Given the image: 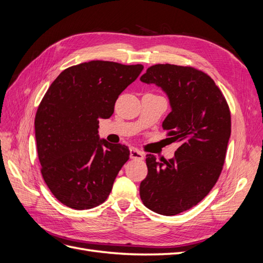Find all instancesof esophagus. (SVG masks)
Wrapping results in <instances>:
<instances>
[{"instance_id":"esophagus-1","label":"esophagus","mask_w":263,"mask_h":263,"mask_svg":"<svg viewBox=\"0 0 263 263\" xmlns=\"http://www.w3.org/2000/svg\"><path fill=\"white\" fill-rule=\"evenodd\" d=\"M129 156H130V159H134V160H143L144 158L143 153L139 151L137 148H134V147L129 149Z\"/></svg>"}]
</instances>
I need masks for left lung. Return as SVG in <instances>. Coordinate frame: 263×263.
Returning a JSON list of instances; mask_svg holds the SVG:
<instances>
[{"instance_id": "8db88e82", "label": "left lung", "mask_w": 263, "mask_h": 263, "mask_svg": "<svg viewBox=\"0 0 263 263\" xmlns=\"http://www.w3.org/2000/svg\"><path fill=\"white\" fill-rule=\"evenodd\" d=\"M140 80L167 96L171 113L162 126L171 142L179 143L173 159L158 162L147 155L140 198L151 211L175 215L200 202L219 179L231 137L230 108L213 79L193 67L153 65Z\"/></svg>"}]
</instances>
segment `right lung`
<instances>
[{
  "instance_id": "obj_1",
  "label": "right lung",
  "mask_w": 263,
  "mask_h": 263,
  "mask_svg": "<svg viewBox=\"0 0 263 263\" xmlns=\"http://www.w3.org/2000/svg\"><path fill=\"white\" fill-rule=\"evenodd\" d=\"M142 69L81 63L63 70L44 95L34 119L38 157L45 184L63 204L92 209L110 195L129 150L100 139L99 119L111 117L117 98Z\"/></svg>"
}]
</instances>
